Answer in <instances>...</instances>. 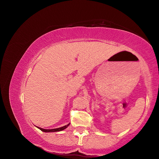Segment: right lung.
Wrapping results in <instances>:
<instances>
[{"mask_svg":"<svg viewBox=\"0 0 159 159\" xmlns=\"http://www.w3.org/2000/svg\"><path fill=\"white\" fill-rule=\"evenodd\" d=\"M69 125H65L64 127H60V128H57V129H42V128H40V127H38L39 129H40L43 132H56V131H62V130H64L65 129H66L67 127H68L69 126Z\"/></svg>","mask_w":159,"mask_h":159,"instance_id":"obj_1","label":"right lung"}]
</instances>
